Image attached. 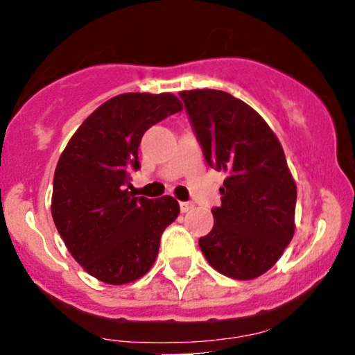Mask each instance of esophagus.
<instances>
[{
	"instance_id": "34e87169",
	"label": "esophagus",
	"mask_w": 355,
	"mask_h": 355,
	"mask_svg": "<svg viewBox=\"0 0 355 355\" xmlns=\"http://www.w3.org/2000/svg\"><path fill=\"white\" fill-rule=\"evenodd\" d=\"M193 209V203L191 202H180V211L182 214H187V211Z\"/></svg>"
}]
</instances>
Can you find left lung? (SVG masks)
<instances>
[{
  "mask_svg": "<svg viewBox=\"0 0 355 355\" xmlns=\"http://www.w3.org/2000/svg\"><path fill=\"white\" fill-rule=\"evenodd\" d=\"M211 168L225 172L214 229L198 240L220 274L250 280L270 268L295 230L297 187L270 126L245 101L220 89L180 92Z\"/></svg>",
  "mask_w": 355,
  "mask_h": 355,
  "instance_id": "1",
  "label": "left lung"
}]
</instances>
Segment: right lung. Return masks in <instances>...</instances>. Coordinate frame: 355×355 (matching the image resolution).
<instances>
[{"label": "right lung", "instance_id": "obj_1", "mask_svg": "<svg viewBox=\"0 0 355 355\" xmlns=\"http://www.w3.org/2000/svg\"><path fill=\"white\" fill-rule=\"evenodd\" d=\"M172 93H123L89 115L61 153L51 215L73 259L89 275L123 285L153 266L164 230L180 214L173 197H135L126 187L140 168L150 126L180 112Z\"/></svg>", "mask_w": 355, "mask_h": 355}]
</instances>
